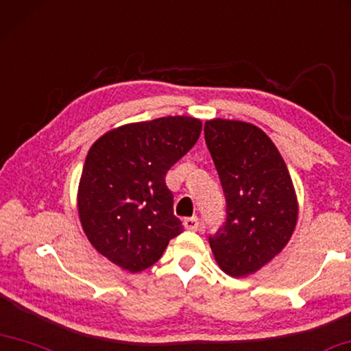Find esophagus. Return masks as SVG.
<instances>
[{
    "instance_id": "34e87169",
    "label": "esophagus",
    "mask_w": 351,
    "mask_h": 351,
    "mask_svg": "<svg viewBox=\"0 0 351 351\" xmlns=\"http://www.w3.org/2000/svg\"><path fill=\"white\" fill-rule=\"evenodd\" d=\"M199 226V220L197 217H189V219L184 220V228L189 231H197Z\"/></svg>"
}]
</instances>
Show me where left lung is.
<instances>
[{
    "label": "left lung",
    "mask_w": 351,
    "mask_h": 351,
    "mask_svg": "<svg viewBox=\"0 0 351 351\" xmlns=\"http://www.w3.org/2000/svg\"><path fill=\"white\" fill-rule=\"evenodd\" d=\"M226 199L225 225L209 237L217 264L231 276L256 274L291 241L298 202L285 159L270 137L247 121L204 123Z\"/></svg>",
    "instance_id": "1"
}]
</instances>
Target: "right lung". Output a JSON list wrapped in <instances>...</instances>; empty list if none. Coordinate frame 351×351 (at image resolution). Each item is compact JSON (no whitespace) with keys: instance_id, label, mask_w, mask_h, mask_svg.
<instances>
[{"instance_id":"add662e5","label":"right lung","mask_w":351,"mask_h":351,"mask_svg":"<svg viewBox=\"0 0 351 351\" xmlns=\"http://www.w3.org/2000/svg\"><path fill=\"white\" fill-rule=\"evenodd\" d=\"M199 132L202 120L170 115L119 126L93 143L77 187V214L99 254L137 274L181 234L165 175Z\"/></svg>"}]
</instances>
